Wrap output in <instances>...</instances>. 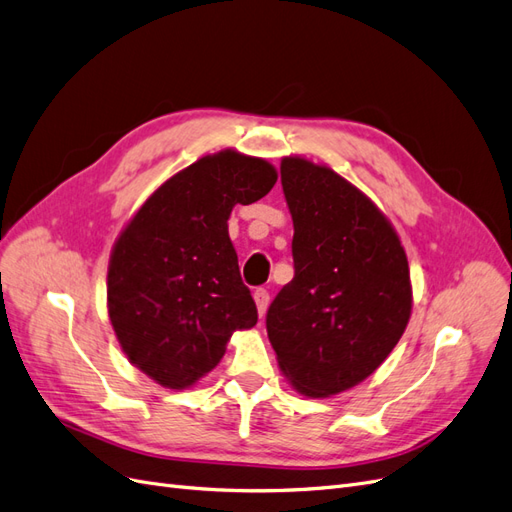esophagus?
Here are the masks:
<instances>
[{
	"instance_id": "34e87169",
	"label": "esophagus",
	"mask_w": 512,
	"mask_h": 512,
	"mask_svg": "<svg viewBox=\"0 0 512 512\" xmlns=\"http://www.w3.org/2000/svg\"><path fill=\"white\" fill-rule=\"evenodd\" d=\"M254 301H256V307H258V316L262 318L267 312V307H269V292L265 288H256L254 290Z\"/></svg>"
}]
</instances>
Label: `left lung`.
Masks as SVG:
<instances>
[{
	"label": "left lung",
	"instance_id": "1",
	"mask_svg": "<svg viewBox=\"0 0 512 512\" xmlns=\"http://www.w3.org/2000/svg\"><path fill=\"white\" fill-rule=\"evenodd\" d=\"M294 277L267 312L269 342L301 395L329 397L384 363L412 312L408 258L371 200L329 166L282 160Z\"/></svg>",
	"mask_w": 512,
	"mask_h": 512
}]
</instances>
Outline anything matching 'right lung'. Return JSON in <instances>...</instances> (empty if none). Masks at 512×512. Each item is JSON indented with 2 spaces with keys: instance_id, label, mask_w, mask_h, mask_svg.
<instances>
[{
  "instance_id": "1",
  "label": "right lung",
  "mask_w": 512,
  "mask_h": 512,
  "mask_svg": "<svg viewBox=\"0 0 512 512\" xmlns=\"http://www.w3.org/2000/svg\"><path fill=\"white\" fill-rule=\"evenodd\" d=\"M275 181L267 160L213 153L162 183L115 241L108 318L128 361L166 389H188L209 374L230 335L258 322L228 218Z\"/></svg>"
}]
</instances>
